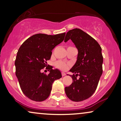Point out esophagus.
Segmentation results:
<instances>
[{"label":"esophagus","instance_id":"34e87169","mask_svg":"<svg viewBox=\"0 0 121 121\" xmlns=\"http://www.w3.org/2000/svg\"><path fill=\"white\" fill-rule=\"evenodd\" d=\"M66 75V73L64 72H62V75L63 77V76H65Z\"/></svg>","mask_w":121,"mask_h":121}]
</instances>
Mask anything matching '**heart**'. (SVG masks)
<instances>
[{
    "instance_id": "heart-1",
    "label": "heart",
    "mask_w": 121,
    "mask_h": 121,
    "mask_svg": "<svg viewBox=\"0 0 121 121\" xmlns=\"http://www.w3.org/2000/svg\"><path fill=\"white\" fill-rule=\"evenodd\" d=\"M55 65L56 67L61 69V70H65L70 67V65L69 64H66L65 63L61 62V61H58V62L56 63Z\"/></svg>"
}]
</instances>
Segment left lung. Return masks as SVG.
<instances>
[{"mask_svg": "<svg viewBox=\"0 0 121 121\" xmlns=\"http://www.w3.org/2000/svg\"><path fill=\"white\" fill-rule=\"evenodd\" d=\"M69 39L75 45L78 54L77 62L69 70L75 74L71 75L73 82L65 87V92L70 100L79 102L91 96L97 88L102 74V49L95 39L79 29L67 33L64 42Z\"/></svg>", "mask_w": 121, "mask_h": 121, "instance_id": "1", "label": "left lung"}]
</instances>
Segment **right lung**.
<instances>
[{
    "mask_svg": "<svg viewBox=\"0 0 121 121\" xmlns=\"http://www.w3.org/2000/svg\"><path fill=\"white\" fill-rule=\"evenodd\" d=\"M65 33L55 35H34L19 48L15 62L16 76L24 95L35 101H43L50 95L54 81L62 78L58 69L46 75L41 72L47 66L52 51L64 40Z\"/></svg>",
    "mask_w": 121,
    "mask_h": 121,
    "instance_id": "obj_1",
    "label": "right lung"
}]
</instances>
